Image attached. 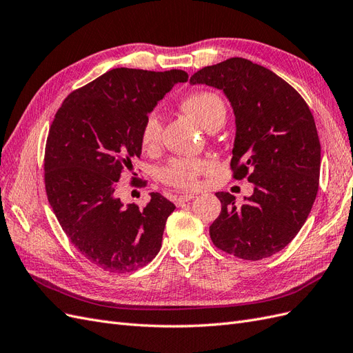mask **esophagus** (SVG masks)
<instances>
[{
    "mask_svg": "<svg viewBox=\"0 0 353 353\" xmlns=\"http://www.w3.org/2000/svg\"><path fill=\"white\" fill-rule=\"evenodd\" d=\"M194 199V194H181V196H176L175 197V205L176 206H183L184 203L193 200Z\"/></svg>",
    "mask_w": 353,
    "mask_h": 353,
    "instance_id": "1",
    "label": "esophagus"
}]
</instances>
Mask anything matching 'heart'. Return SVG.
Segmentation results:
<instances>
[{"mask_svg":"<svg viewBox=\"0 0 353 353\" xmlns=\"http://www.w3.org/2000/svg\"><path fill=\"white\" fill-rule=\"evenodd\" d=\"M188 114L210 131L213 128H221L225 121V104L218 94L212 91H199L188 95L181 103ZM160 119L156 113H150L144 121L141 128V144L147 150H153L160 140ZM210 162L205 159H185L176 157L169 160V162L159 170V178L166 185L191 190L197 185V178L210 169Z\"/></svg>","mask_w":353,"mask_h":353,"instance_id":"heart-1","label":"heart"}]
</instances>
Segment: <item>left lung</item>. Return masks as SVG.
Returning a JSON list of instances; mask_svg holds the SVG:
<instances>
[{"label":"left lung","instance_id":"8db88e82","mask_svg":"<svg viewBox=\"0 0 353 353\" xmlns=\"http://www.w3.org/2000/svg\"><path fill=\"white\" fill-rule=\"evenodd\" d=\"M190 83L225 94L236 117L234 178L248 176L253 184L241 205L230 193H216L222 209L210 239L237 258H268L301 231L318 193L321 144L314 116L284 79L241 57L200 69Z\"/></svg>","mask_w":353,"mask_h":353}]
</instances>
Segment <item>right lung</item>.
Segmentation results:
<instances>
[{"label":"right lung","mask_w":353,"mask_h":353,"mask_svg":"<svg viewBox=\"0 0 353 353\" xmlns=\"http://www.w3.org/2000/svg\"><path fill=\"white\" fill-rule=\"evenodd\" d=\"M184 70L116 68L63 101L51 123L44 170L50 206L85 258L109 272H131L162 248L172 201L150 193L141 210L116 196L123 168L141 154V128Z\"/></svg>","instance_id":"obj_1"}]
</instances>
